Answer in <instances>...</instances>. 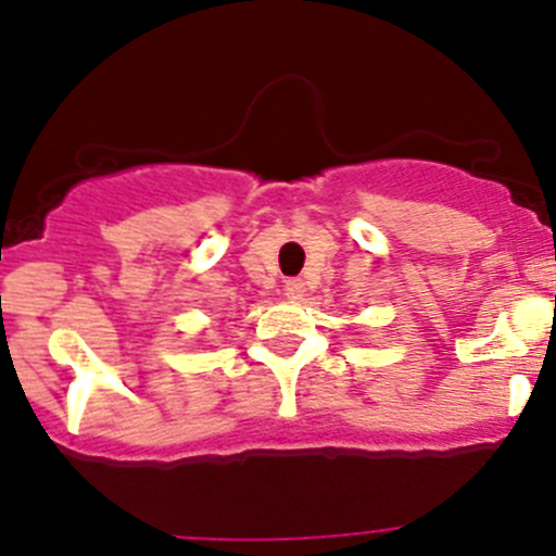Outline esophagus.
Wrapping results in <instances>:
<instances>
[{
  "label": "esophagus",
  "mask_w": 556,
  "mask_h": 556,
  "mask_svg": "<svg viewBox=\"0 0 556 556\" xmlns=\"http://www.w3.org/2000/svg\"><path fill=\"white\" fill-rule=\"evenodd\" d=\"M304 279H285V295H288L290 301H299L301 295H304Z\"/></svg>",
  "instance_id": "1"
}]
</instances>
